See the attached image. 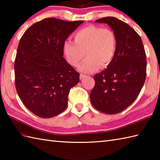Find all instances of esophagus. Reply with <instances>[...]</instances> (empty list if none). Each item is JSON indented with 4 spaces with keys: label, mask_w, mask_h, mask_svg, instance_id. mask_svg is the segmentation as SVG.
<instances>
[{
    "label": "esophagus",
    "mask_w": 160,
    "mask_h": 160,
    "mask_svg": "<svg viewBox=\"0 0 160 160\" xmlns=\"http://www.w3.org/2000/svg\"><path fill=\"white\" fill-rule=\"evenodd\" d=\"M86 77V76L84 74H80V80H82V79H83L84 78H85Z\"/></svg>",
    "instance_id": "esophagus-1"
}]
</instances>
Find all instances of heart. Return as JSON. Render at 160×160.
I'll return each instance as SVG.
<instances>
[{
    "mask_svg": "<svg viewBox=\"0 0 160 160\" xmlns=\"http://www.w3.org/2000/svg\"><path fill=\"white\" fill-rule=\"evenodd\" d=\"M73 40L74 42H64L63 53L67 62L75 67L79 66L85 53L87 59L79 67L81 72L93 73L100 66L108 67L116 52V36L108 28L88 25L78 30Z\"/></svg>",
    "mask_w": 160,
    "mask_h": 160,
    "instance_id": "1",
    "label": "heart"
}]
</instances>
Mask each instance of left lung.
<instances>
[{
	"label": "left lung",
	"mask_w": 160,
	"mask_h": 160,
	"mask_svg": "<svg viewBox=\"0 0 160 160\" xmlns=\"http://www.w3.org/2000/svg\"><path fill=\"white\" fill-rule=\"evenodd\" d=\"M106 23L116 36L117 49L111 63L94 76L90 93L96 109L116 114L133 102L143 87L147 75L146 53L140 36L128 24L115 17L96 20Z\"/></svg>",
	"instance_id": "8db88e82"
}]
</instances>
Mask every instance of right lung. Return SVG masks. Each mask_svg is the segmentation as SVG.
Returning a JSON list of instances; mask_svg holds the SVG:
<instances>
[{
    "label": "right lung",
    "instance_id": "right-lung-1",
    "mask_svg": "<svg viewBox=\"0 0 160 160\" xmlns=\"http://www.w3.org/2000/svg\"><path fill=\"white\" fill-rule=\"evenodd\" d=\"M84 21L47 18L33 24L20 38L14 63L15 85L20 100L43 118L65 110L70 89L80 74L63 58L67 38Z\"/></svg>",
    "mask_w": 160,
    "mask_h": 160
}]
</instances>
